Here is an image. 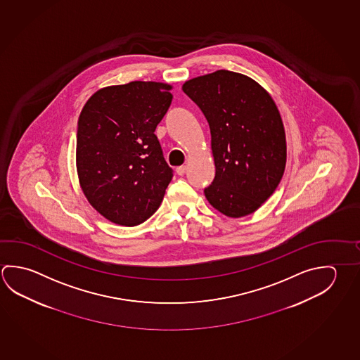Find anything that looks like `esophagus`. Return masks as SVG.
<instances>
[{
    "instance_id": "34e87169",
    "label": "esophagus",
    "mask_w": 360,
    "mask_h": 360,
    "mask_svg": "<svg viewBox=\"0 0 360 360\" xmlns=\"http://www.w3.org/2000/svg\"><path fill=\"white\" fill-rule=\"evenodd\" d=\"M176 171H177L178 176H183L187 172V165H181V167H178Z\"/></svg>"
}]
</instances>
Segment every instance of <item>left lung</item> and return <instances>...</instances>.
Instances as JSON below:
<instances>
[{
  "mask_svg": "<svg viewBox=\"0 0 360 360\" xmlns=\"http://www.w3.org/2000/svg\"><path fill=\"white\" fill-rule=\"evenodd\" d=\"M182 89L210 127L216 173L205 188L207 201L229 217L252 214L276 191L285 167L276 103L252 78L230 70L189 79Z\"/></svg>",
  "mask_w": 360,
  "mask_h": 360,
  "instance_id": "obj_1",
  "label": "left lung"
}]
</instances>
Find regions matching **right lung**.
Returning <instances> with one entry per match:
<instances>
[{"label":"right lung","mask_w":360,"mask_h":360,"mask_svg":"<svg viewBox=\"0 0 360 360\" xmlns=\"http://www.w3.org/2000/svg\"><path fill=\"white\" fill-rule=\"evenodd\" d=\"M171 86L135 82L97 91L77 129V172L89 203L111 222L135 226L163 201L173 169L155 127L171 106Z\"/></svg>","instance_id":"add662e5"}]
</instances>
